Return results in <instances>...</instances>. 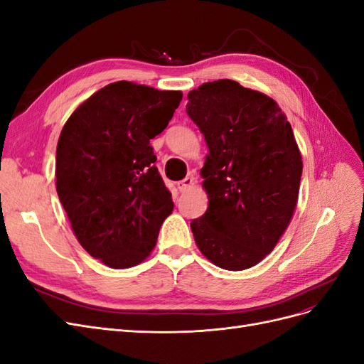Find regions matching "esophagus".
I'll return each mask as SVG.
<instances>
[{"label": "esophagus", "mask_w": 364, "mask_h": 364, "mask_svg": "<svg viewBox=\"0 0 364 364\" xmlns=\"http://www.w3.org/2000/svg\"><path fill=\"white\" fill-rule=\"evenodd\" d=\"M193 185H194V178H193V176H186V178H183L182 181L178 182V188H179V191H186Z\"/></svg>", "instance_id": "34e87169"}]
</instances>
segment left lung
<instances>
[{"mask_svg": "<svg viewBox=\"0 0 364 364\" xmlns=\"http://www.w3.org/2000/svg\"><path fill=\"white\" fill-rule=\"evenodd\" d=\"M186 114L209 150L196 245L218 267L249 269L277 246L297 202L302 158L291 126L270 97L229 79L188 92Z\"/></svg>", "mask_w": 364, "mask_h": 364, "instance_id": "1", "label": "left lung"}]
</instances>
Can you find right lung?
<instances>
[{
  "label": "right lung",
  "instance_id": "add662e5",
  "mask_svg": "<svg viewBox=\"0 0 364 364\" xmlns=\"http://www.w3.org/2000/svg\"><path fill=\"white\" fill-rule=\"evenodd\" d=\"M179 91L115 82L75 109L56 150V190L83 249L112 269L146 259L171 211L150 139L168 126Z\"/></svg>",
  "mask_w": 364,
  "mask_h": 364
}]
</instances>
